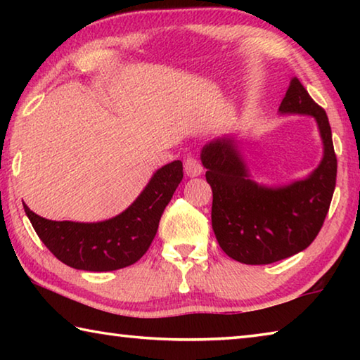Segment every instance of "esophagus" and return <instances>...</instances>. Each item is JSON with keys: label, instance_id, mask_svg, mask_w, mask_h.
I'll return each instance as SVG.
<instances>
[{"label": "esophagus", "instance_id": "34e87169", "mask_svg": "<svg viewBox=\"0 0 360 360\" xmlns=\"http://www.w3.org/2000/svg\"><path fill=\"white\" fill-rule=\"evenodd\" d=\"M184 172H186L187 176L195 178V176H200L203 173V167H202V163L198 162L197 157L188 155V157H186V160H184Z\"/></svg>", "mask_w": 360, "mask_h": 360}]
</instances>
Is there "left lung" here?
I'll list each match as a JSON object with an SVG mask.
<instances>
[{
    "instance_id": "8db88e82",
    "label": "left lung",
    "mask_w": 360,
    "mask_h": 360,
    "mask_svg": "<svg viewBox=\"0 0 360 360\" xmlns=\"http://www.w3.org/2000/svg\"><path fill=\"white\" fill-rule=\"evenodd\" d=\"M281 114L311 115L319 127L324 155L308 178L266 187L251 179L233 138L202 149L206 181L212 188L211 224L219 246L233 260L266 265L307 249L318 236L337 182V155L327 114L294 77L279 106Z\"/></svg>"
}]
</instances>
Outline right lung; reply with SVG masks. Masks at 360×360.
I'll use <instances>...</instances> for the list:
<instances>
[{
	"mask_svg": "<svg viewBox=\"0 0 360 360\" xmlns=\"http://www.w3.org/2000/svg\"><path fill=\"white\" fill-rule=\"evenodd\" d=\"M182 181V162L157 169L139 197L119 216L103 222L49 221L23 203L46 248L65 265L85 271H112L133 265L148 251L163 210Z\"/></svg>",
	"mask_w": 360,
	"mask_h": 360,
	"instance_id": "right-lung-1",
	"label": "right lung"
}]
</instances>
